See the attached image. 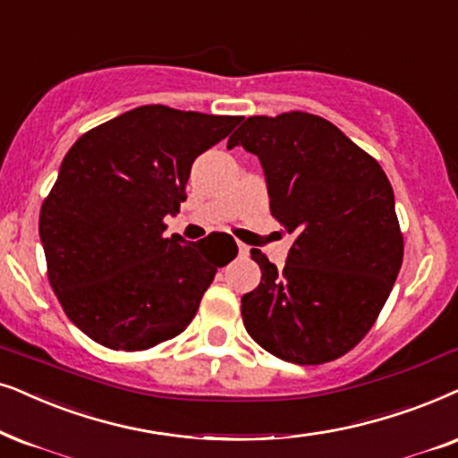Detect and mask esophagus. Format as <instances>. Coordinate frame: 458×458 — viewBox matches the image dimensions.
<instances>
[{
    "instance_id": "34e87169",
    "label": "esophagus",
    "mask_w": 458,
    "mask_h": 458,
    "mask_svg": "<svg viewBox=\"0 0 458 458\" xmlns=\"http://www.w3.org/2000/svg\"><path fill=\"white\" fill-rule=\"evenodd\" d=\"M237 252H240V257H248V252H250V248H248L246 243L237 242Z\"/></svg>"
}]
</instances>
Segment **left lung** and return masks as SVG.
Returning a JSON list of instances; mask_svg holds the SVG:
<instances>
[{"instance_id": "left-lung-1", "label": "left lung", "mask_w": 458, "mask_h": 458, "mask_svg": "<svg viewBox=\"0 0 458 458\" xmlns=\"http://www.w3.org/2000/svg\"><path fill=\"white\" fill-rule=\"evenodd\" d=\"M259 156L273 218L294 233L277 271L252 248L260 284L242 296L248 335L284 361L313 366L358 345L403 259L394 189L377 159L335 123L302 111L252 115L227 147Z\"/></svg>"}]
</instances>
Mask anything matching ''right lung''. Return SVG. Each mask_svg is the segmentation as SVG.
Listing matches in <instances>:
<instances>
[{
    "mask_svg": "<svg viewBox=\"0 0 458 458\" xmlns=\"http://www.w3.org/2000/svg\"><path fill=\"white\" fill-rule=\"evenodd\" d=\"M242 117L145 105L88 130L41 204L47 280L67 318L98 345L142 352L187 328L225 259L210 235L165 237L191 164ZM229 242V240H227Z\"/></svg>",
    "mask_w": 458,
    "mask_h": 458,
    "instance_id": "1",
    "label": "right lung"
}]
</instances>
